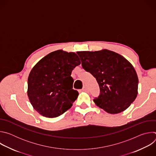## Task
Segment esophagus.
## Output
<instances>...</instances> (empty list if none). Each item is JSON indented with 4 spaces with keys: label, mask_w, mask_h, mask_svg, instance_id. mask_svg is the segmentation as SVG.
<instances>
[{
    "label": "esophagus",
    "mask_w": 156,
    "mask_h": 156,
    "mask_svg": "<svg viewBox=\"0 0 156 156\" xmlns=\"http://www.w3.org/2000/svg\"><path fill=\"white\" fill-rule=\"evenodd\" d=\"M87 87H86V86H83V91H87Z\"/></svg>",
    "instance_id": "1"
}]
</instances>
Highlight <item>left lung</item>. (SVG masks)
I'll return each instance as SVG.
<instances>
[{
	"label": "left lung",
	"mask_w": 156,
	"mask_h": 156,
	"mask_svg": "<svg viewBox=\"0 0 156 156\" xmlns=\"http://www.w3.org/2000/svg\"><path fill=\"white\" fill-rule=\"evenodd\" d=\"M83 68L96 79L100 96L93 101L108 114L125 110L138 95V78L132 64L122 55L107 49L77 52Z\"/></svg>",
	"instance_id": "8db88e82"
}]
</instances>
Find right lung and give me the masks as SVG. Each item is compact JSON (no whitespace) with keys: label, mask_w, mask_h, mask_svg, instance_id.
Returning <instances> with one entry per match:
<instances>
[{"label":"right lung","mask_w":156,"mask_h":156,"mask_svg":"<svg viewBox=\"0 0 156 156\" xmlns=\"http://www.w3.org/2000/svg\"><path fill=\"white\" fill-rule=\"evenodd\" d=\"M80 63L76 53L57 50L33 66L28 78L27 94L39 114L54 118L72 107L78 93L73 90L74 80L71 74Z\"/></svg>","instance_id":"right-lung-1"}]
</instances>
